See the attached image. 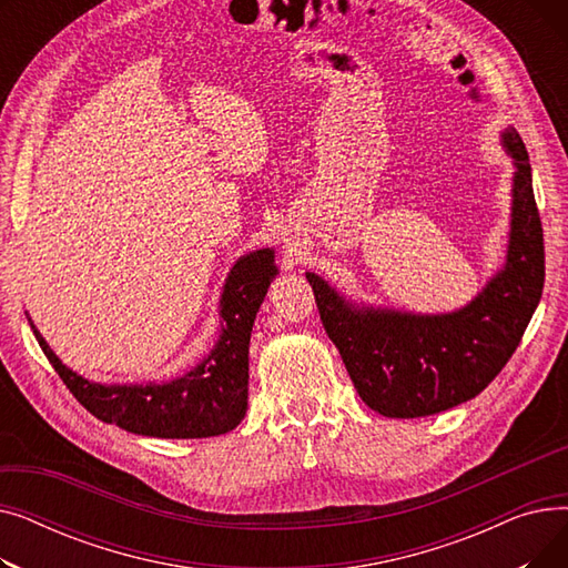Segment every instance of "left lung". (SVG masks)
<instances>
[{
	"label": "left lung",
	"instance_id": "1",
	"mask_svg": "<svg viewBox=\"0 0 568 568\" xmlns=\"http://www.w3.org/2000/svg\"><path fill=\"white\" fill-rule=\"evenodd\" d=\"M514 163L506 260L469 304L452 313H412L354 304L306 272L320 320L362 400L392 419H416L479 396L511 359L544 292V227L527 149L514 126L501 131Z\"/></svg>",
	"mask_w": 568,
	"mask_h": 568
}]
</instances>
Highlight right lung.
I'll return each instance as SVG.
<instances>
[{
    "instance_id": "obj_1",
    "label": "right lung",
    "mask_w": 568,
    "mask_h": 568,
    "mask_svg": "<svg viewBox=\"0 0 568 568\" xmlns=\"http://www.w3.org/2000/svg\"><path fill=\"white\" fill-rule=\"evenodd\" d=\"M276 276L274 248H260L239 257L223 283L219 302L221 332L214 347L197 366L165 382L101 384L87 379L62 364L29 313L27 320L57 375L97 419L144 437H214L234 430L246 416L251 332L266 290Z\"/></svg>"
}]
</instances>
